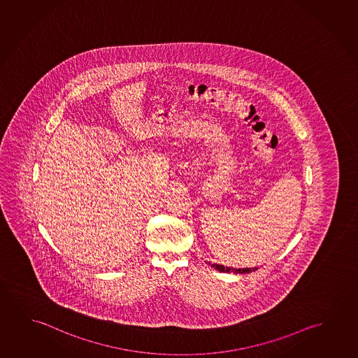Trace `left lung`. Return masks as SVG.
<instances>
[{
    "instance_id": "1",
    "label": "left lung",
    "mask_w": 358,
    "mask_h": 358,
    "mask_svg": "<svg viewBox=\"0 0 358 358\" xmlns=\"http://www.w3.org/2000/svg\"><path fill=\"white\" fill-rule=\"evenodd\" d=\"M209 265H211V267H214V268H216V270H217V271H220V273H250L257 270V267L234 268V267H225L224 265H219V264H210V262H209Z\"/></svg>"
}]
</instances>
